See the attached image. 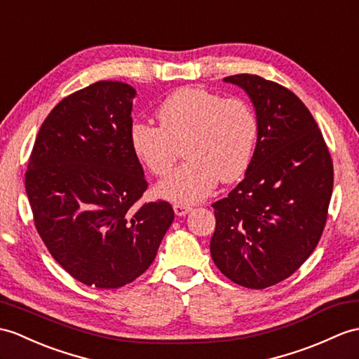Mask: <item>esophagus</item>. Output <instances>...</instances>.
Here are the masks:
<instances>
[{
  "instance_id": "34e87169",
  "label": "esophagus",
  "mask_w": 359,
  "mask_h": 359,
  "mask_svg": "<svg viewBox=\"0 0 359 359\" xmlns=\"http://www.w3.org/2000/svg\"><path fill=\"white\" fill-rule=\"evenodd\" d=\"M174 212H176V215H179V217H182V215H185L191 211V206L189 205H183V203H174Z\"/></svg>"
}]
</instances>
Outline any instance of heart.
Segmentation results:
<instances>
[{
    "mask_svg": "<svg viewBox=\"0 0 359 359\" xmlns=\"http://www.w3.org/2000/svg\"><path fill=\"white\" fill-rule=\"evenodd\" d=\"M161 127L135 122L133 153L157 177L168 174L185 148L188 161L157 187L162 197L179 203L205 198L217 185L241 179L251 166L258 121L240 97H224L202 87H180L156 110Z\"/></svg>",
    "mask_w": 359,
    "mask_h": 359,
    "instance_id": "heart-1",
    "label": "heart"
}]
</instances>
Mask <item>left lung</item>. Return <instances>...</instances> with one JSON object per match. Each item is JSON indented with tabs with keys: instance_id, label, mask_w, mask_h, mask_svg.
<instances>
[{
	"instance_id": "8db88e82",
	"label": "left lung",
	"mask_w": 359,
	"mask_h": 359,
	"mask_svg": "<svg viewBox=\"0 0 359 359\" xmlns=\"http://www.w3.org/2000/svg\"><path fill=\"white\" fill-rule=\"evenodd\" d=\"M224 81L251 97L258 136L245 179L212 203L211 257L231 281L264 289L290 277L318 245L333 163L318 123L289 88L248 73Z\"/></svg>"
}]
</instances>
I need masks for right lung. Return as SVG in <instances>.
I'll list each match as a JSON object with an SVG mask.
<instances>
[{"instance_id":"add662e5","label":"right lung","mask_w":359,"mask_h":359,"mask_svg":"<svg viewBox=\"0 0 359 359\" xmlns=\"http://www.w3.org/2000/svg\"><path fill=\"white\" fill-rule=\"evenodd\" d=\"M136 90L99 81L64 97L41 125L26 171L33 222L73 278L97 289L135 281L174 220L130 145Z\"/></svg>"}]
</instances>
